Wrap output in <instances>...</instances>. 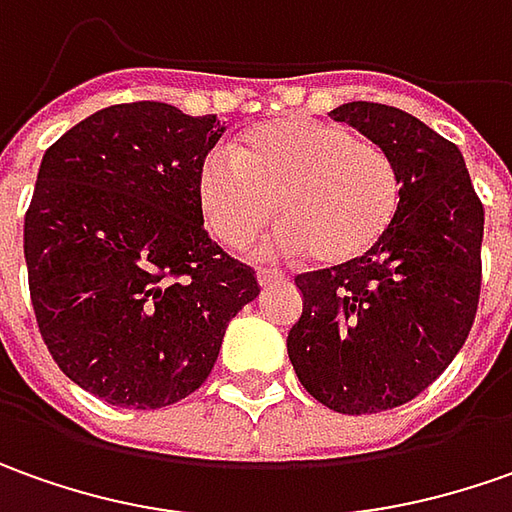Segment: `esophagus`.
I'll list each match as a JSON object with an SVG mask.
<instances>
[{"instance_id":"obj_1","label":"esophagus","mask_w":512,"mask_h":512,"mask_svg":"<svg viewBox=\"0 0 512 512\" xmlns=\"http://www.w3.org/2000/svg\"><path fill=\"white\" fill-rule=\"evenodd\" d=\"M257 283L266 289V286H277V283H286V274L277 272V269H260L257 272Z\"/></svg>"}]
</instances>
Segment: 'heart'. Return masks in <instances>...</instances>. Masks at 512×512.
I'll list each match as a JSON object with an SVG mask.
<instances>
[{
	"instance_id": "obj_1",
	"label": "heart",
	"mask_w": 512,
	"mask_h": 512,
	"mask_svg": "<svg viewBox=\"0 0 512 512\" xmlns=\"http://www.w3.org/2000/svg\"><path fill=\"white\" fill-rule=\"evenodd\" d=\"M203 223L226 246H246L277 215L272 246L345 266L374 252L399 212L394 158L340 121L280 118L206 152L195 175Z\"/></svg>"
}]
</instances>
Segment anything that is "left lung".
<instances>
[{
  "label": "left lung",
  "instance_id": "8db88e82",
  "mask_svg": "<svg viewBox=\"0 0 512 512\" xmlns=\"http://www.w3.org/2000/svg\"><path fill=\"white\" fill-rule=\"evenodd\" d=\"M394 158L399 212L374 252L297 274L303 314L289 360L337 414H379L419 397L476 320L485 206L456 144L405 110L351 101L331 110Z\"/></svg>",
  "mask_w": 512,
  "mask_h": 512
}]
</instances>
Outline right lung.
<instances>
[{
  "label": "right lung",
  "instance_id": "1",
  "mask_svg": "<svg viewBox=\"0 0 512 512\" xmlns=\"http://www.w3.org/2000/svg\"><path fill=\"white\" fill-rule=\"evenodd\" d=\"M215 115L113 104L45 152L25 215L30 303L67 377L110 405L150 411L198 391L255 269L203 229L195 175Z\"/></svg>",
  "mask_w": 512,
  "mask_h": 512
}]
</instances>
